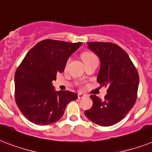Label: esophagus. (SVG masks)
I'll use <instances>...</instances> for the list:
<instances>
[{
    "label": "esophagus",
    "instance_id": "obj_1",
    "mask_svg": "<svg viewBox=\"0 0 152 152\" xmlns=\"http://www.w3.org/2000/svg\"><path fill=\"white\" fill-rule=\"evenodd\" d=\"M86 94H83V93H78V94H77V96H78V98H79V99H82V98H84V97L86 96Z\"/></svg>",
    "mask_w": 152,
    "mask_h": 152
}]
</instances>
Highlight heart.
<instances>
[{
    "instance_id": "heart-1",
    "label": "heart",
    "mask_w": 152,
    "mask_h": 152,
    "mask_svg": "<svg viewBox=\"0 0 152 152\" xmlns=\"http://www.w3.org/2000/svg\"><path fill=\"white\" fill-rule=\"evenodd\" d=\"M82 58H83L84 61L86 60H88V59H96V57L94 54L90 53H85L82 55Z\"/></svg>"
}]
</instances>
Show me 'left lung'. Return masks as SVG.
Segmentation results:
<instances>
[{"mask_svg":"<svg viewBox=\"0 0 152 152\" xmlns=\"http://www.w3.org/2000/svg\"><path fill=\"white\" fill-rule=\"evenodd\" d=\"M87 45L99 58L100 67L96 81L107 88V93L104 99L91 95L93 107L85 115L99 126H113L135 104L139 86L137 70L127 53L115 44L88 42Z\"/></svg>","mask_w":152,"mask_h":152,"instance_id":"8db88e82","label":"left lung"}]
</instances>
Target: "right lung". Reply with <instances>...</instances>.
<instances>
[{"label":"right lung","instance_id":"obj_1","mask_svg":"<svg viewBox=\"0 0 152 152\" xmlns=\"http://www.w3.org/2000/svg\"><path fill=\"white\" fill-rule=\"evenodd\" d=\"M82 45L47 39L27 53L15 75V96L30 122L42 126L54 123L63 117L69 102L77 98L75 93L56 90L53 81Z\"/></svg>","mask_w":152,"mask_h":152}]
</instances>
